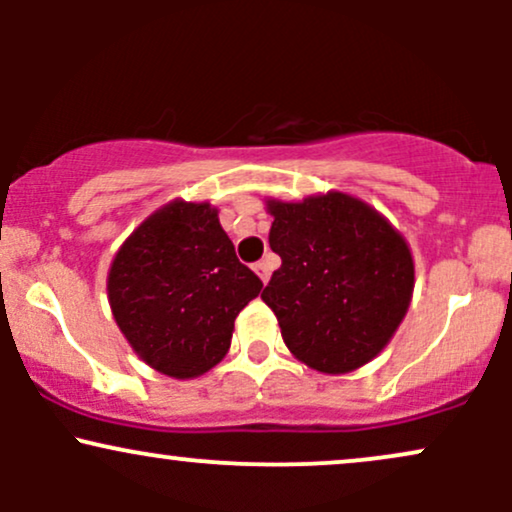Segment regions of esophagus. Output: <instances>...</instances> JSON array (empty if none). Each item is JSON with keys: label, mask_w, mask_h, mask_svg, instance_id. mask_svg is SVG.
<instances>
[{"label": "esophagus", "mask_w": 512, "mask_h": 512, "mask_svg": "<svg viewBox=\"0 0 512 512\" xmlns=\"http://www.w3.org/2000/svg\"><path fill=\"white\" fill-rule=\"evenodd\" d=\"M252 269H255V274L260 276V279L264 281V284H267V281H269V274H272V262H269V260H262V262H257L255 267H252Z\"/></svg>", "instance_id": "1"}]
</instances>
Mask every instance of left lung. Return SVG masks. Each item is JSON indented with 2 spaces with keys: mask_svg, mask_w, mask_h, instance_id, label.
I'll list each match as a JSON object with an SVG mask.
<instances>
[{
  "mask_svg": "<svg viewBox=\"0 0 512 512\" xmlns=\"http://www.w3.org/2000/svg\"><path fill=\"white\" fill-rule=\"evenodd\" d=\"M281 267L262 291L284 344L320 373L342 375L385 349L407 315L414 260L402 233L344 192L267 199Z\"/></svg>",
  "mask_w": 512,
  "mask_h": 512,
  "instance_id": "obj_1",
  "label": "left lung"
}]
</instances>
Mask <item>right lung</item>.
<instances>
[{
    "label": "right lung",
    "instance_id": "right-lung-1",
    "mask_svg": "<svg viewBox=\"0 0 512 512\" xmlns=\"http://www.w3.org/2000/svg\"><path fill=\"white\" fill-rule=\"evenodd\" d=\"M260 291L209 202L175 199L154 211L108 272L110 310L134 354L178 380L226 356L233 322Z\"/></svg>",
    "mask_w": 512,
    "mask_h": 512
}]
</instances>
